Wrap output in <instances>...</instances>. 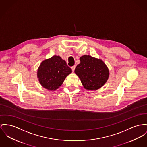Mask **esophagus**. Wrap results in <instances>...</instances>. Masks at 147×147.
Returning a JSON list of instances; mask_svg holds the SVG:
<instances>
[{
    "mask_svg": "<svg viewBox=\"0 0 147 147\" xmlns=\"http://www.w3.org/2000/svg\"><path fill=\"white\" fill-rule=\"evenodd\" d=\"M75 67H76V66H72V67H71V68L72 69V71L74 72V71H75Z\"/></svg>",
    "mask_w": 147,
    "mask_h": 147,
    "instance_id": "obj_1",
    "label": "esophagus"
}]
</instances>
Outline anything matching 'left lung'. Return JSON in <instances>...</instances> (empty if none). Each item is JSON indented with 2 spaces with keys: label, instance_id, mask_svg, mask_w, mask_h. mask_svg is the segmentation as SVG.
<instances>
[{
  "label": "left lung",
  "instance_id": "1",
  "mask_svg": "<svg viewBox=\"0 0 147 147\" xmlns=\"http://www.w3.org/2000/svg\"><path fill=\"white\" fill-rule=\"evenodd\" d=\"M80 63L75 69V73L80 79L84 88L96 90L107 81L109 72L105 63L100 59L84 55L80 58Z\"/></svg>",
  "mask_w": 147,
  "mask_h": 147
}]
</instances>
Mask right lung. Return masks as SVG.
Here are the masks:
<instances>
[{
	"instance_id": "right-lung-1",
	"label": "right lung",
	"mask_w": 147,
	"mask_h": 147,
	"mask_svg": "<svg viewBox=\"0 0 147 147\" xmlns=\"http://www.w3.org/2000/svg\"><path fill=\"white\" fill-rule=\"evenodd\" d=\"M71 72V69L65 60L59 56H53L42 62L38 69L37 77L43 88L54 91L59 88Z\"/></svg>"
}]
</instances>
